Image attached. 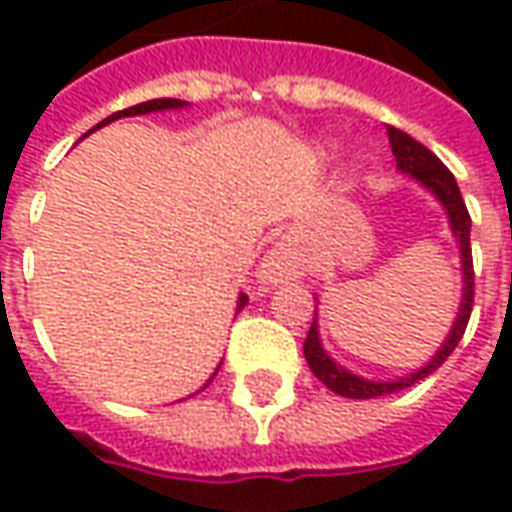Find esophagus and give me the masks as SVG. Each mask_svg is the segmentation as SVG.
<instances>
[{
  "label": "esophagus",
  "instance_id": "esophagus-1",
  "mask_svg": "<svg viewBox=\"0 0 512 512\" xmlns=\"http://www.w3.org/2000/svg\"><path fill=\"white\" fill-rule=\"evenodd\" d=\"M301 271V255L299 249L293 246L290 238H282L271 252L263 260V279L277 285V282H285V279H296Z\"/></svg>",
  "mask_w": 512,
  "mask_h": 512
}]
</instances>
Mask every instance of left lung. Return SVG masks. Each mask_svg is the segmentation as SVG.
<instances>
[{
  "mask_svg": "<svg viewBox=\"0 0 512 512\" xmlns=\"http://www.w3.org/2000/svg\"><path fill=\"white\" fill-rule=\"evenodd\" d=\"M386 134H389V145H392V156L397 161V169L408 175L411 180H417L422 189H428L436 200L441 202V208L447 211V219H450V230L458 241V249H461V271H463V296L461 307H458V315H455V323H452L450 334L444 337L441 348L433 354L428 365L419 367L417 373H408V376L397 378V381H370V378H362L345 370L343 365H337L332 356L323 351L321 334H318V318L312 321L310 334L304 340V359L307 365L315 373V378L326 384L332 392L343 397H354V400H367V397H381L392 395L397 389H406V386H414L422 378H428L430 373H436L444 359L455 351V345L461 343L463 332H466V323H469V315H472V301H474V266H472V244H469V230H472V219H469V211H466V202L461 197V189L452 178V172L439 158L430 153L428 147L419 145L414 136H408L406 131H400L395 126H386ZM318 315V312H315Z\"/></svg>",
  "mask_w": 512,
  "mask_h": 512,
  "instance_id": "1",
  "label": "left lung"
}]
</instances>
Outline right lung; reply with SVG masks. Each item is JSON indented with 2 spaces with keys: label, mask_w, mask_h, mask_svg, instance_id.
Masks as SVG:
<instances>
[{
  "label": "right lung",
  "mask_w": 512,
  "mask_h": 512,
  "mask_svg": "<svg viewBox=\"0 0 512 512\" xmlns=\"http://www.w3.org/2000/svg\"><path fill=\"white\" fill-rule=\"evenodd\" d=\"M183 106H189V104H186V101H178V98H156V101H145V104L128 106V109H123V112H115V115H109V117H106V120H101V123H98V126L90 128V131H87V134H93V131H98V128L106 126V123H115V120H120V117L150 115V112H164V109H183ZM87 134H84V136H87ZM246 301H249V299H246V293H241V296H238V304H235V312H241V310H244V304H246ZM219 367H222V362H219ZM219 367H216V370H213V376H216V373H219ZM213 376L208 378V381H205V384H202V389H205V386L211 384Z\"/></svg>",
  "instance_id": "add662e5"
}]
</instances>
